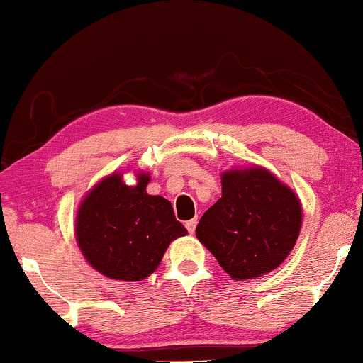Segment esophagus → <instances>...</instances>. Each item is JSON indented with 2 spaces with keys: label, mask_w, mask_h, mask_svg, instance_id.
Masks as SVG:
<instances>
[{
  "label": "esophagus",
  "mask_w": 363,
  "mask_h": 363,
  "mask_svg": "<svg viewBox=\"0 0 363 363\" xmlns=\"http://www.w3.org/2000/svg\"><path fill=\"white\" fill-rule=\"evenodd\" d=\"M196 226H197V219H191V221H187V223H186L187 231H189L191 235H192V233L196 231Z\"/></svg>",
  "instance_id": "esophagus-1"
}]
</instances>
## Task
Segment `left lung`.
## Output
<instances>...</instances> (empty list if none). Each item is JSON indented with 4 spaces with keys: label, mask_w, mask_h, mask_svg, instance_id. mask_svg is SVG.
I'll list each match as a JSON object with an SVG mask.
<instances>
[{
    "label": "left lung",
    "mask_w": 363,
    "mask_h": 363,
    "mask_svg": "<svg viewBox=\"0 0 363 363\" xmlns=\"http://www.w3.org/2000/svg\"><path fill=\"white\" fill-rule=\"evenodd\" d=\"M221 186L223 196L197 224V240L233 279L273 272L300 235L298 196L259 166L224 171Z\"/></svg>",
    "instance_id": "1"
}]
</instances>
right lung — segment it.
Returning a JSON list of instances; mask_svg holds the SVG:
<instances>
[{
  "label": "right lung",
  "mask_w": 363,
  "mask_h": 363,
  "mask_svg": "<svg viewBox=\"0 0 363 363\" xmlns=\"http://www.w3.org/2000/svg\"><path fill=\"white\" fill-rule=\"evenodd\" d=\"M135 177V186H127L118 172L102 179L80 203L75 223L77 242L89 264L122 281L152 274L171 241L187 235L172 204L147 194L149 174Z\"/></svg>",
  "instance_id": "add662e5"
}]
</instances>
